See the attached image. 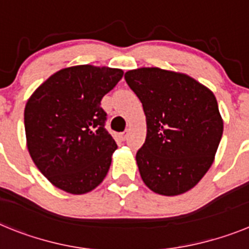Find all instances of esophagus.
Returning <instances> with one entry per match:
<instances>
[{"label":"esophagus","mask_w":249,"mask_h":249,"mask_svg":"<svg viewBox=\"0 0 249 249\" xmlns=\"http://www.w3.org/2000/svg\"><path fill=\"white\" fill-rule=\"evenodd\" d=\"M128 135H129V131H128V129H126V131L121 133V140L126 141L127 137H128Z\"/></svg>","instance_id":"34e87169"}]
</instances>
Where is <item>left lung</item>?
Wrapping results in <instances>:
<instances>
[{"mask_svg": "<svg viewBox=\"0 0 249 249\" xmlns=\"http://www.w3.org/2000/svg\"><path fill=\"white\" fill-rule=\"evenodd\" d=\"M124 80L146 114V142L136 155L142 181L162 196L192 190L212 166L223 133L213 92L158 67L127 71Z\"/></svg>", "mask_w": 249, "mask_h": 249, "instance_id": "obj_1", "label": "left lung"}]
</instances>
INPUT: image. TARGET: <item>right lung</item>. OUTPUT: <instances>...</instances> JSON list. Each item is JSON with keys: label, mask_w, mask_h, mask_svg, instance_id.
Here are the masks:
<instances>
[{"label": "right lung", "mask_w": 249, "mask_h": 249, "mask_svg": "<svg viewBox=\"0 0 249 249\" xmlns=\"http://www.w3.org/2000/svg\"><path fill=\"white\" fill-rule=\"evenodd\" d=\"M120 68L78 65L50 76L25 107L26 142L51 183L85 195L107 176L117 144L105 128L101 100L122 78Z\"/></svg>", "instance_id": "add662e5"}]
</instances>
